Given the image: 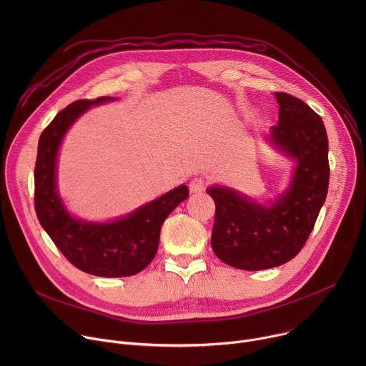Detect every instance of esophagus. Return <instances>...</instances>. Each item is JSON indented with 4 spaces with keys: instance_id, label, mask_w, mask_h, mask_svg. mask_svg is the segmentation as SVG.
<instances>
[{
    "instance_id": "obj_1",
    "label": "esophagus",
    "mask_w": 366,
    "mask_h": 366,
    "mask_svg": "<svg viewBox=\"0 0 366 366\" xmlns=\"http://www.w3.org/2000/svg\"><path fill=\"white\" fill-rule=\"evenodd\" d=\"M205 179L201 178V177H197V178H192V181L189 182V189L191 192H202L205 189Z\"/></svg>"
}]
</instances>
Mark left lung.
<instances>
[{
    "mask_svg": "<svg viewBox=\"0 0 366 366\" xmlns=\"http://www.w3.org/2000/svg\"><path fill=\"white\" fill-rule=\"evenodd\" d=\"M275 97L280 120L269 140L298 164L288 191L265 207L224 187L207 189L216 202L213 250L224 264L244 271L275 268L295 257L329 188V140L322 117L294 95Z\"/></svg>",
    "mask_w": 366,
    "mask_h": 366,
    "instance_id": "left-lung-1",
    "label": "left lung"
}]
</instances>
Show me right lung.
<instances>
[{"instance_id": "add662e5", "label": "right lung", "mask_w": 366, "mask_h": 366, "mask_svg": "<svg viewBox=\"0 0 366 366\" xmlns=\"http://www.w3.org/2000/svg\"><path fill=\"white\" fill-rule=\"evenodd\" d=\"M110 99L74 101L43 130L34 167V210L41 227L74 267L91 275L119 278L134 275L152 262L158 252L161 227L187 199L188 188L181 185L113 223L94 224L69 216L55 184L59 144L69 126L88 107Z\"/></svg>"}]
</instances>
